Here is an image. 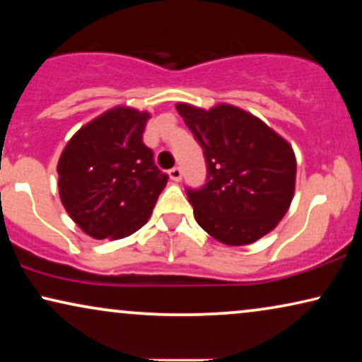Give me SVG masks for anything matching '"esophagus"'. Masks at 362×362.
Instances as JSON below:
<instances>
[{
    "label": "esophagus",
    "instance_id": "esophagus-1",
    "mask_svg": "<svg viewBox=\"0 0 362 362\" xmlns=\"http://www.w3.org/2000/svg\"><path fill=\"white\" fill-rule=\"evenodd\" d=\"M170 177L175 182H180L181 180H182V171H181V168L180 166H175V168H171L170 170Z\"/></svg>",
    "mask_w": 362,
    "mask_h": 362
}]
</instances>
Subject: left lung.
Returning a JSON list of instances; mask_svg holds the SVG:
<instances>
[{
	"label": "left lung",
	"mask_w": 362,
	"mask_h": 362,
	"mask_svg": "<svg viewBox=\"0 0 362 362\" xmlns=\"http://www.w3.org/2000/svg\"><path fill=\"white\" fill-rule=\"evenodd\" d=\"M176 110L204 150L207 182L187 189L194 217L226 245H249L274 230L293 199L291 145L252 113L229 103Z\"/></svg>",
	"instance_id": "obj_1"
}]
</instances>
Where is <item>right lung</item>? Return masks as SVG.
I'll return each instance as SVG.
<instances>
[{"label":"right lung","mask_w":362,"mask_h":362,"mask_svg":"<svg viewBox=\"0 0 362 362\" xmlns=\"http://www.w3.org/2000/svg\"><path fill=\"white\" fill-rule=\"evenodd\" d=\"M148 112L115 107L74 135L57 163L59 196L93 239H123L150 219L168 175L143 143Z\"/></svg>","instance_id":"add662e5"}]
</instances>
